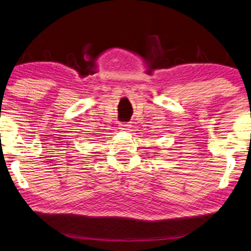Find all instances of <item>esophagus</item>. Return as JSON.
<instances>
[{
    "instance_id": "esophagus-1",
    "label": "esophagus",
    "mask_w": 251,
    "mask_h": 251,
    "mask_svg": "<svg viewBox=\"0 0 251 251\" xmlns=\"http://www.w3.org/2000/svg\"><path fill=\"white\" fill-rule=\"evenodd\" d=\"M119 126H120L119 129H121L122 131H128V130H130V128H131V125L128 122H123V123H120Z\"/></svg>"
}]
</instances>
